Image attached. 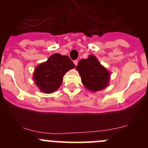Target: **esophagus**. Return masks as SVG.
I'll return each mask as SVG.
<instances>
[{"label": "esophagus", "instance_id": "obj_1", "mask_svg": "<svg viewBox=\"0 0 148 148\" xmlns=\"http://www.w3.org/2000/svg\"><path fill=\"white\" fill-rule=\"evenodd\" d=\"M74 65H75V66H77V64H78V61L74 60Z\"/></svg>", "mask_w": 148, "mask_h": 148}]
</instances>
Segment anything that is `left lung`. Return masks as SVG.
<instances>
[{
    "instance_id": "8db88e82",
    "label": "left lung",
    "mask_w": 148,
    "mask_h": 148,
    "mask_svg": "<svg viewBox=\"0 0 148 148\" xmlns=\"http://www.w3.org/2000/svg\"><path fill=\"white\" fill-rule=\"evenodd\" d=\"M84 86L92 92L102 90L107 86L110 73L93 55L86 59H81L77 66Z\"/></svg>"
}]
</instances>
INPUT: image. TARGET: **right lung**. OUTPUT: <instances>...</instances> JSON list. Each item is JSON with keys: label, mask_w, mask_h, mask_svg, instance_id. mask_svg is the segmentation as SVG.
I'll return each instance as SVG.
<instances>
[{"label": "right lung", "mask_w": 148, "mask_h": 148, "mask_svg": "<svg viewBox=\"0 0 148 148\" xmlns=\"http://www.w3.org/2000/svg\"><path fill=\"white\" fill-rule=\"evenodd\" d=\"M74 67L75 65L69 56L55 53L48 59L47 62L36 67L34 79L40 90L45 93H52L61 86L66 72Z\"/></svg>", "instance_id": "1"}]
</instances>
